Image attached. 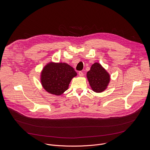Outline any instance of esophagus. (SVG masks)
<instances>
[{
	"mask_svg": "<svg viewBox=\"0 0 150 150\" xmlns=\"http://www.w3.org/2000/svg\"><path fill=\"white\" fill-rule=\"evenodd\" d=\"M78 74H79V76H83V72H82V71H79Z\"/></svg>",
	"mask_w": 150,
	"mask_h": 150,
	"instance_id": "1",
	"label": "esophagus"
}]
</instances>
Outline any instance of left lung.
<instances>
[{"label":"left lung","instance_id":"obj_1","mask_svg":"<svg viewBox=\"0 0 150 150\" xmlns=\"http://www.w3.org/2000/svg\"><path fill=\"white\" fill-rule=\"evenodd\" d=\"M87 76L92 90L96 93L104 91L110 79L109 73L98 63H95L91 66L87 74Z\"/></svg>","mask_w":150,"mask_h":150}]
</instances>
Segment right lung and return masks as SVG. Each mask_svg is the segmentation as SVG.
I'll return each mask as SVG.
<instances>
[{
  "label": "right lung",
  "mask_w": 150,
  "mask_h": 150,
  "mask_svg": "<svg viewBox=\"0 0 150 150\" xmlns=\"http://www.w3.org/2000/svg\"><path fill=\"white\" fill-rule=\"evenodd\" d=\"M76 75L74 69L66 63L50 62L42 69L41 82L46 91L60 96L68 89L71 81Z\"/></svg>",
  "instance_id": "1"
}]
</instances>
